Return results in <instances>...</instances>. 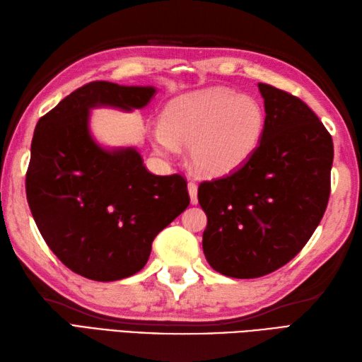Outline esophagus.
<instances>
[{
	"mask_svg": "<svg viewBox=\"0 0 362 362\" xmlns=\"http://www.w3.org/2000/svg\"><path fill=\"white\" fill-rule=\"evenodd\" d=\"M188 193H189L191 204L196 205L197 204V185L194 182H188Z\"/></svg>",
	"mask_w": 362,
	"mask_h": 362,
	"instance_id": "1",
	"label": "esophagus"
}]
</instances>
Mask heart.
<instances>
[{
	"instance_id": "1",
	"label": "heart",
	"mask_w": 362,
	"mask_h": 362,
	"mask_svg": "<svg viewBox=\"0 0 362 362\" xmlns=\"http://www.w3.org/2000/svg\"><path fill=\"white\" fill-rule=\"evenodd\" d=\"M264 124L257 99L218 87L169 101L151 140L163 156L179 152V143L189 144L191 165L199 174L224 177L253 156Z\"/></svg>"
}]
</instances>
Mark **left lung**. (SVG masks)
<instances>
[{
  "label": "left lung",
  "mask_w": 362,
  "mask_h": 362,
  "mask_svg": "<svg viewBox=\"0 0 362 362\" xmlns=\"http://www.w3.org/2000/svg\"><path fill=\"white\" fill-rule=\"evenodd\" d=\"M258 88L266 124L257 151L235 173L197 189L206 214L205 258L232 279H258L289 263L329 197L332 135L302 99L267 83Z\"/></svg>",
  "instance_id": "left-lung-1"
}]
</instances>
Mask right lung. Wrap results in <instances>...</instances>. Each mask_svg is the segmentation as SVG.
<instances>
[{
	"mask_svg": "<svg viewBox=\"0 0 362 362\" xmlns=\"http://www.w3.org/2000/svg\"><path fill=\"white\" fill-rule=\"evenodd\" d=\"M156 91L90 82L35 126L29 209L54 255L86 279L115 281L141 271L153 238L189 205L180 174H152L135 148L105 149L90 134L91 109H143Z\"/></svg>",
	"mask_w": 362,
	"mask_h": 362,
	"instance_id": "1",
	"label": "right lung"
}]
</instances>
